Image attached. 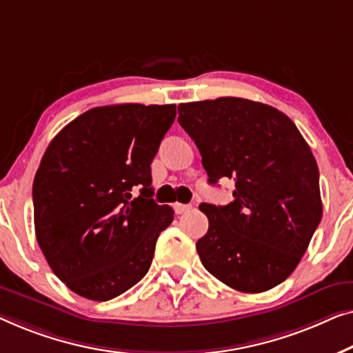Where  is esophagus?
Instances as JSON below:
<instances>
[{
  "instance_id": "1",
  "label": "esophagus",
  "mask_w": 353,
  "mask_h": 353,
  "mask_svg": "<svg viewBox=\"0 0 353 353\" xmlns=\"http://www.w3.org/2000/svg\"><path fill=\"white\" fill-rule=\"evenodd\" d=\"M190 205H182V203H176L174 205V211L176 214H183V212H187L188 210H190Z\"/></svg>"
}]
</instances>
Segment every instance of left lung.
Returning <instances> with one entry per match:
<instances>
[{
  "label": "left lung",
  "mask_w": 353,
  "mask_h": 353,
  "mask_svg": "<svg viewBox=\"0 0 353 353\" xmlns=\"http://www.w3.org/2000/svg\"><path fill=\"white\" fill-rule=\"evenodd\" d=\"M177 121L217 183L235 181L233 201L201 203L210 228L196 241L205 269L241 292H264L299 264L321 221L320 172L285 113L241 97L181 103Z\"/></svg>",
  "instance_id": "8db88e82"
}]
</instances>
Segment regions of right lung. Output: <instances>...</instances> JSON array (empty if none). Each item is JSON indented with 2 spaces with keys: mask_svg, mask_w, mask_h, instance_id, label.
Here are the masks:
<instances>
[{
  "mask_svg": "<svg viewBox=\"0 0 353 353\" xmlns=\"http://www.w3.org/2000/svg\"><path fill=\"white\" fill-rule=\"evenodd\" d=\"M176 105L96 107L49 143L33 181L38 245L78 296L110 301L150 269L160 233L174 219L153 201L150 165ZM134 186L141 195L130 200Z\"/></svg>",
  "mask_w": 353,
  "mask_h": 353,
  "instance_id": "obj_1",
  "label": "right lung"
}]
</instances>
